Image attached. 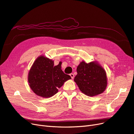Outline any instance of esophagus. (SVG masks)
I'll return each mask as SVG.
<instances>
[{
  "instance_id": "34e87169",
  "label": "esophagus",
  "mask_w": 134,
  "mask_h": 134,
  "mask_svg": "<svg viewBox=\"0 0 134 134\" xmlns=\"http://www.w3.org/2000/svg\"><path fill=\"white\" fill-rule=\"evenodd\" d=\"M70 76H71V79H73V78H74V74H72V73H71V74H70Z\"/></svg>"
}]
</instances>
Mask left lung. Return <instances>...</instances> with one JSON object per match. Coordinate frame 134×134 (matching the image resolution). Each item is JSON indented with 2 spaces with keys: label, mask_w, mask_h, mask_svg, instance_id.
<instances>
[{
  "label": "left lung",
  "mask_w": 134,
  "mask_h": 134,
  "mask_svg": "<svg viewBox=\"0 0 134 134\" xmlns=\"http://www.w3.org/2000/svg\"><path fill=\"white\" fill-rule=\"evenodd\" d=\"M74 82L80 91L86 95L93 97L102 93L107 86L106 72L97 62H80L76 68Z\"/></svg>",
  "instance_id": "8db88e82"
}]
</instances>
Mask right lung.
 I'll use <instances>...</instances> for the list:
<instances>
[{
    "mask_svg": "<svg viewBox=\"0 0 134 134\" xmlns=\"http://www.w3.org/2000/svg\"><path fill=\"white\" fill-rule=\"evenodd\" d=\"M71 79L62 70V63L54 66V62L41 55L36 59L28 75L30 87L36 95L50 98L58 92V88Z\"/></svg>",
    "mask_w": 134,
    "mask_h": 134,
    "instance_id": "1",
    "label": "right lung"
}]
</instances>
